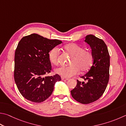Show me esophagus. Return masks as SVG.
Masks as SVG:
<instances>
[{
    "label": "esophagus",
    "instance_id": "34e87169",
    "mask_svg": "<svg viewBox=\"0 0 126 126\" xmlns=\"http://www.w3.org/2000/svg\"><path fill=\"white\" fill-rule=\"evenodd\" d=\"M61 79L62 80H69V79L68 78H64V77H62Z\"/></svg>",
    "mask_w": 126,
    "mask_h": 126
}]
</instances>
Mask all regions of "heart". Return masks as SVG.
Segmentation results:
<instances>
[{"mask_svg": "<svg viewBox=\"0 0 126 126\" xmlns=\"http://www.w3.org/2000/svg\"><path fill=\"white\" fill-rule=\"evenodd\" d=\"M64 51L72 56L69 66H61L57 68L55 72L64 78H69L77 74L79 70L85 73L90 69L93 65L94 57L92 53L85 50L83 47L74 43H70L63 47ZM59 50L55 47L52 49L48 54L50 62L54 64L58 63Z\"/></svg>", "mask_w": 126, "mask_h": 126, "instance_id": "heart-1", "label": "heart"}]
</instances>
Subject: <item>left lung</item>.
<instances>
[{"mask_svg": "<svg viewBox=\"0 0 126 126\" xmlns=\"http://www.w3.org/2000/svg\"><path fill=\"white\" fill-rule=\"evenodd\" d=\"M84 41L89 45L92 51L93 65L86 74L81 77L86 82L77 80V86L70 93L78 102L88 104L99 99L106 90L109 80L110 55L102 40L89 35Z\"/></svg>", "mask_w": 126, "mask_h": 126, "instance_id": "obj_1", "label": "left lung"}]
</instances>
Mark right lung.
<instances>
[{"instance_id":"right-lung-1","label":"right lung","mask_w":126,"mask_h":126,"mask_svg":"<svg viewBox=\"0 0 126 126\" xmlns=\"http://www.w3.org/2000/svg\"><path fill=\"white\" fill-rule=\"evenodd\" d=\"M62 43L32 33L22 37L18 43L15 53L14 80L26 99L36 103L44 101L52 94L56 82L61 80L58 74L45 75L51 70L49 52Z\"/></svg>"}]
</instances>
